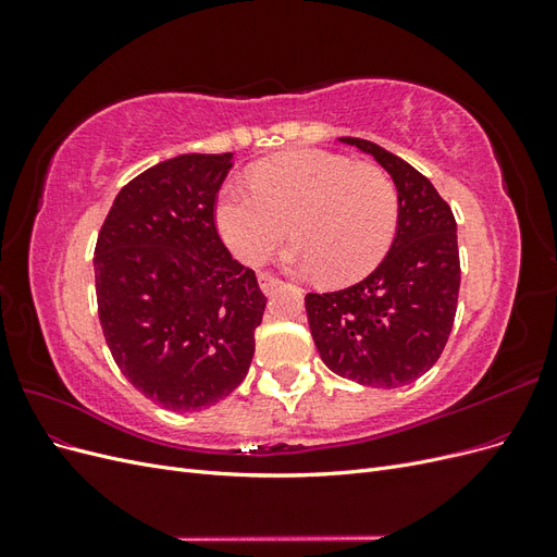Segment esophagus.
Listing matches in <instances>:
<instances>
[{
  "mask_svg": "<svg viewBox=\"0 0 557 557\" xmlns=\"http://www.w3.org/2000/svg\"><path fill=\"white\" fill-rule=\"evenodd\" d=\"M258 283H260V288H262V293L264 295H269V293H272L274 288H276V285L281 283L276 276H272V274H260L258 276Z\"/></svg>",
  "mask_w": 557,
  "mask_h": 557,
  "instance_id": "obj_1",
  "label": "esophagus"
}]
</instances>
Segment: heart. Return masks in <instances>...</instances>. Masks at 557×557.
Returning <instances> with one entry per match:
<instances>
[{
	"label": "heart",
	"mask_w": 557,
	"mask_h": 557,
	"mask_svg": "<svg viewBox=\"0 0 557 557\" xmlns=\"http://www.w3.org/2000/svg\"><path fill=\"white\" fill-rule=\"evenodd\" d=\"M399 197L381 166L325 150H288L252 170V188L227 183L215 199V227L239 260L264 262L288 234L283 264L318 272L330 285L367 276L397 230Z\"/></svg>",
	"instance_id": "obj_1"
}]
</instances>
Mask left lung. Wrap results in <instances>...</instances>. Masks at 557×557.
I'll return each instance as SVG.
<instances>
[{
    "mask_svg": "<svg viewBox=\"0 0 557 557\" xmlns=\"http://www.w3.org/2000/svg\"><path fill=\"white\" fill-rule=\"evenodd\" d=\"M391 174L397 234L372 274L336 293H309L307 315L320 358L369 387L413 383L440 360L458 309V225L434 185L372 141L342 137Z\"/></svg>",
    "mask_w": 557,
    "mask_h": 557,
    "instance_id": "left-lung-1",
    "label": "left lung"
}]
</instances>
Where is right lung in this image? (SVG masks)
I'll return each mask as SVG.
<instances>
[{
    "label": "right lung",
    "mask_w": 557,
    "mask_h": 557,
    "mask_svg": "<svg viewBox=\"0 0 557 557\" xmlns=\"http://www.w3.org/2000/svg\"><path fill=\"white\" fill-rule=\"evenodd\" d=\"M232 158L185 153L150 166L117 193L97 237L104 339L125 379L166 411L213 407L256 352L267 297L213 221Z\"/></svg>",
    "instance_id": "obj_1"
}]
</instances>
